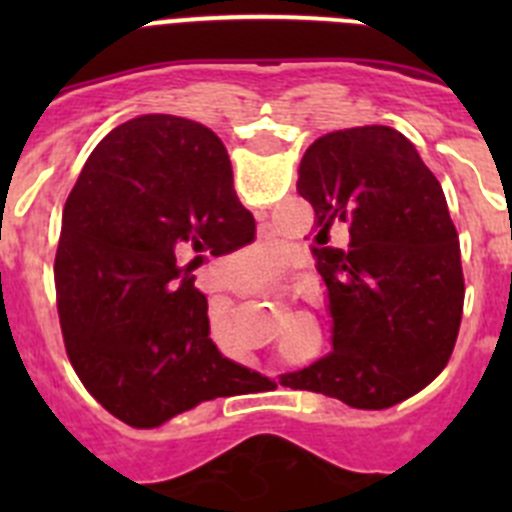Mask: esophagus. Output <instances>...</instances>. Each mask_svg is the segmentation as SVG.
Segmentation results:
<instances>
[{
    "instance_id": "1",
    "label": "esophagus",
    "mask_w": 512,
    "mask_h": 512,
    "mask_svg": "<svg viewBox=\"0 0 512 512\" xmlns=\"http://www.w3.org/2000/svg\"><path fill=\"white\" fill-rule=\"evenodd\" d=\"M223 287H228V282L223 284ZM253 295H259V297H266L269 295V292H266V287H259V284H256V287H253Z\"/></svg>"
}]
</instances>
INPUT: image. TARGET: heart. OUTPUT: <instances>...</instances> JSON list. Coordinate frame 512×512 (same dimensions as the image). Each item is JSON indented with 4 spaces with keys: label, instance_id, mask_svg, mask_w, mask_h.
<instances>
[{
    "label": "heart",
    "instance_id": "heart-1",
    "mask_svg": "<svg viewBox=\"0 0 512 512\" xmlns=\"http://www.w3.org/2000/svg\"><path fill=\"white\" fill-rule=\"evenodd\" d=\"M277 256V248L271 246V243H256L248 251H243V271L253 274V277H261L271 266H277Z\"/></svg>",
    "mask_w": 512,
    "mask_h": 512
}]
</instances>
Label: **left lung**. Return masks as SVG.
<instances>
[{
    "label": "left lung",
    "instance_id": "left-lung-1",
    "mask_svg": "<svg viewBox=\"0 0 512 512\" xmlns=\"http://www.w3.org/2000/svg\"><path fill=\"white\" fill-rule=\"evenodd\" d=\"M297 192L315 210L330 348L279 384L390 408L438 377L461 323L464 274L446 197L415 146L387 125L328 133L305 151ZM346 227L343 249L327 246Z\"/></svg>",
    "mask_w": 512,
    "mask_h": 512
}]
</instances>
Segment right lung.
I'll use <instances>...</instances> for the list:
<instances>
[{
    "mask_svg": "<svg viewBox=\"0 0 512 512\" xmlns=\"http://www.w3.org/2000/svg\"><path fill=\"white\" fill-rule=\"evenodd\" d=\"M253 235L223 140L200 122L140 115L94 148L63 207L53 271L66 354L107 413L156 428L269 382L220 354L189 274Z\"/></svg>",
    "mask_w": 512,
    "mask_h": 512,
    "instance_id": "right-lung-1",
    "label": "right lung"
}]
</instances>
